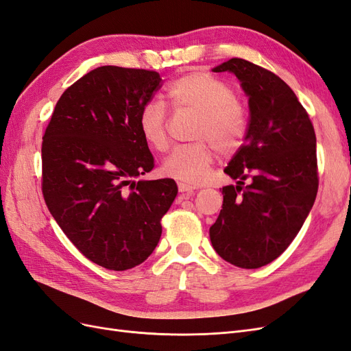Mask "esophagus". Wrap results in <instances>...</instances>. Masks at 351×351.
<instances>
[{
	"mask_svg": "<svg viewBox=\"0 0 351 351\" xmlns=\"http://www.w3.org/2000/svg\"><path fill=\"white\" fill-rule=\"evenodd\" d=\"M178 190L180 193H187V195H192L196 187L195 186H190V184H186V183H178Z\"/></svg>",
	"mask_w": 351,
	"mask_h": 351,
	"instance_id": "34e87169",
	"label": "esophagus"
}]
</instances>
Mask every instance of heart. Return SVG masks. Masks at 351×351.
<instances>
[{"label":"heart","instance_id":"heart-1","mask_svg":"<svg viewBox=\"0 0 351 351\" xmlns=\"http://www.w3.org/2000/svg\"><path fill=\"white\" fill-rule=\"evenodd\" d=\"M165 97L176 112L197 115L196 143L177 147L162 164V173L180 182L197 184L208 177L217 149L234 154L247 132V114L227 82L206 71H189L167 86ZM139 132L158 152L168 149L167 111L162 104L147 102L139 112Z\"/></svg>","mask_w":351,"mask_h":351}]
</instances>
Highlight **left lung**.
<instances>
[{"instance_id": "8db88e82", "label": "left lung", "mask_w": 351, "mask_h": 351, "mask_svg": "<svg viewBox=\"0 0 351 351\" xmlns=\"http://www.w3.org/2000/svg\"><path fill=\"white\" fill-rule=\"evenodd\" d=\"M212 71L236 74L250 112L244 143L224 169L237 186L222 187L224 202L209 237L222 259L256 269L290 246L315 204L316 136L303 105L277 74L243 58Z\"/></svg>"}]
</instances>
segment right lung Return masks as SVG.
Instances as JSON below:
<instances>
[{"mask_svg":"<svg viewBox=\"0 0 351 351\" xmlns=\"http://www.w3.org/2000/svg\"><path fill=\"white\" fill-rule=\"evenodd\" d=\"M159 73L102 66L61 95L42 137V193L57 224L93 263L125 271L147 259L177 196L171 178L139 180L154 156L139 112Z\"/></svg>","mask_w":351,"mask_h":351,"instance_id":"right-lung-1","label":"right lung"}]
</instances>
